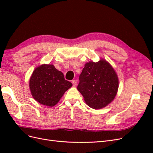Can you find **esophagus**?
Instances as JSON below:
<instances>
[{
	"label": "esophagus",
	"instance_id": "1",
	"mask_svg": "<svg viewBox=\"0 0 153 153\" xmlns=\"http://www.w3.org/2000/svg\"><path fill=\"white\" fill-rule=\"evenodd\" d=\"M71 82H72V84H73V86H75L76 85V84H77V80H73L71 81Z\"/></svg>",
	"mask_w": 153,
	"mask_h": 153
}]
</instances>
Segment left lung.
<instances>
[{
  "label": "left lung",
  "mask_w": 153,
  "mask_h": 153,
  "mask_svg": "<svg viewBox=\"0 0 153 153\" xmlns=\"http://www.w3.org/2000/svg\"><path fill=\"white\" fill-rule=\"evenodd\" d=\"M79 80L77 89L92 108L105 107L116 96L118 77L113 68L103 59L98 62L86 63L79 76Z\"/></svg>",
  "instance_id": "1"
}]
</instances>
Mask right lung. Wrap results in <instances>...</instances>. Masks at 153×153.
Returning a JSON list of instances; mask_svg holds the SVG:
<instances>
[{
	"mask_svg": "<svg viewBox=\"0 0 153 153\" xmlns=\"http://www.w3.org/2000/svg\"><path fill=\"white\" fill-rule=\"evenodd\" d=\"M72 84L64 79L63 73L52 64H43L35 69L30 78L29 87L33 98L49 106L56 105Z\"/></svg>",
	"mask_w": 153,
	"mask_h": 153,
	"instance_id": "right-lung-1",
	"label": "right lung"
}]
</instances>
